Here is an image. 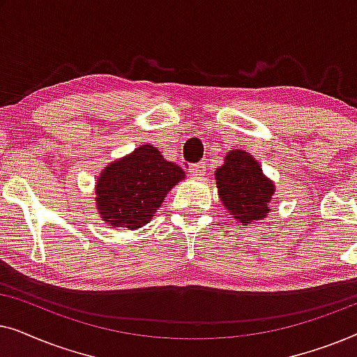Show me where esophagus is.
<instances>
[{
	"label": "esophagus",
	"mask_w": 357,
	"mask_h": 357,
	"mask_svg": "<svg viewBox=\"0 0 357 357\" xmlns=\"http://www.w3.org/2000/svg\"><path fill=\"white\" fill-rule=\"evenodd\" d=\"M190 174L195 175V177H202L206 172V162H198V164H193L190 165Z\"/></svg>",
	"instance_id": "34e87169"
}]
</instances>
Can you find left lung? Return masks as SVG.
Masks as SVG:
<instances>
[{"label":"left lung","instance_id":"1","mask_svg":"<svg viewBox=\"0 0 357 357\" xmlns=\"http://www.w3.org/2000/svg\"><path fill=\"white\" fill-rule=\"evenodd\" d=\"M214 175L219 198L227 213L242 226H250L266 218L275 195V183L263 174L252 154L232 149Z\"/></svg>","mask_w":357,"mask_h":357}]
</instances>
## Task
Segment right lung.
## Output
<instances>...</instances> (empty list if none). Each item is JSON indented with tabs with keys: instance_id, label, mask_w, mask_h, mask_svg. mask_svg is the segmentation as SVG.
<instances>
[{
	"instance_id": "add662e5",
	"label": "right lung",
	"mask_w": 357,
	"mask_h": 357,
	"mask_svg": "<svg viewBox=\"0 0 357 357\" xmlns=\"http://www.w3.org/2000/svg\"><path fill=\"white\" fill-rule=\"evenodd\" d=\"M185 172L169 162L154 146L143 144L114 160L96 182V204L100 218L126 231L143 227Z\"/></svg>"
}]
</instances>
